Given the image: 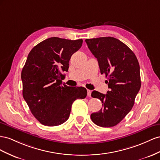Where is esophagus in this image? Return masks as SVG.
Here are the masks:
<instances>
[{"instance_id": "1", "label": "esophagus", "mask_w": 160, "mask_h": 160, "mask_svg": "<svg viewBox=\"0 0 160 160\" xmlns=\"http://www.w3.org/2000/svg\"><path fill=\"white\" fill-rule=\"evenodd\" d=\"M91 92H92V91L90 90H87V95L88 97H91Z\"/></svg>"}]
</instances>
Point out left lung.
Masks as SVG:
<instances>
[{"label":"left lung","mask_w":160,"mask_h":160,"mask_svg":"<svg viewBox=\"0 0 160 160\" xmlns=\"http://www.w3.org/2000/svg\"><path fill=\"white\" fill-rule=\"evenodd\" d=\"M97 59L101 74L110 90L104 94L94 90L93 98L101 100L102 108L91 114L94 123L100 127L117 125L128 114L141 88L140 68L132 50L115 38L104 37L85 40Z\"/></svg>","instance_id":"1"}]
</instances>
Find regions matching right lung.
Masks as SVG:
<instances>
[{"label":"right lung","instance_id":"obj_1","mask_svg":"<svg viewBox=\"0 0 160 160\" xmlns=\"http://www.w3.org/2000/svg\"><path fill=\"white\" fill-rule=\"evenodd\" d=\"M82 42L50 38L35 45L28 55L21 72L22 96L31 113L44 125L66 122L74 100L87 95L84 87L62 84V72H68L71 56Z\"/></svg>","mask_w":160,"mask_h":160}]
</instances>
